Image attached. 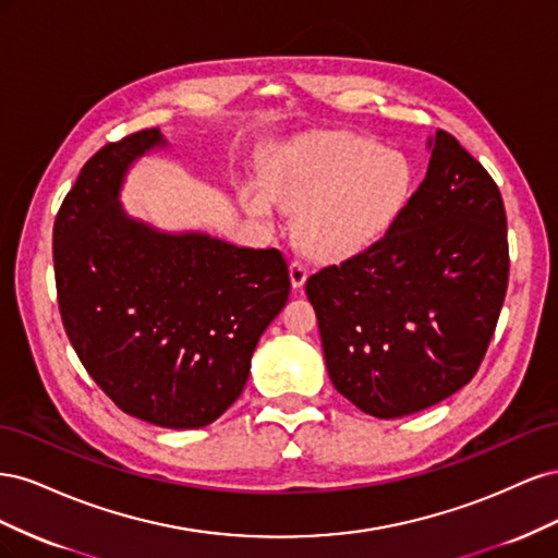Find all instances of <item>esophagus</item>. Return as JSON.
I'll use <instances>...</instances> for the list:
<instances>
[{"instance_id":"1","label":"esophagus","mask_w":558,"mask_h":558,"mask_svg":"<svg viewBox=\"0 0 558 558\" xmlns=\"http://www.w3.org/2000/svg\"><path fill=\"white\" fill-rule=\"evenodd\" d=\"M291 283H293V289H302V283L307 281V277H310V269L302 265L300 260H293L291 263Z\"/></svg>"}]
</instances>
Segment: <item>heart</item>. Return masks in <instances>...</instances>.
Instances as JSON below:
<instances>
[{
    "label": "heart",
    "instance_id": "b5f03b06",
    "mask_svg": "<svg viewBox=\"0 0 558 558\" xmlns=\"http://www.w3.org/2000/svg\"><path fill=\"white\" fill-rule=\"evenodd\" d=\"M414 172L400 150L356 132H318L286 144L267 162L263 184L246 183L242 202L260 221L275 202L295 211V234L310 256H356L396 223Z\"/></svg>",
    "mask_w": 558,
    "mask_h": 558
}]
</instances>
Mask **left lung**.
<instances>
[{"label":"left lung","instance_id":"1","mask_svg":"<svg viewBox=\"0 0 558 558\" xmlns=\"http://www.w3.org/2000/svg\"><path fill=\"white\" fill-rule=\"evenodd\" d=\"M426 179L386 230L307 279L332 386L398 418L463 388L508 291V218L496 181L453 134L428 142Z\"/></svg>","mask_w":558,"mask_h":558}]
</instances>
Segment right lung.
Segmentation results:
<instances>
[{
  "label": "right lung",
  "mask_w": 558,
  "mask_h": 558,
  "mask_svg": "<svg viewBox=\"0 0 558 558\" xmlns=\"http://www.w3.org/2000/svg\"><path fill=\"white\" fill-rule=\"evenodd\" d=\"M165 144L158 128L142 130L83 165L56 216L53 263L62 326L88 375L125 414L185 430L240 398L291 277L279 248L132 221L118 205L123 177Z\"/></svg>",
  "instance_id": "add662e5"
}]
</instances>
